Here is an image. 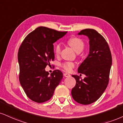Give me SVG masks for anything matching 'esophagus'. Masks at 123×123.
Segmentation results:
<instances>
[{
  "label": "esophagus",
  "instance_id": "obj_1",
  "mask_svg": "<svg viewBox=\"0 0 123 123\" xmlns=\"http://www.w3.org/2000/svg\"><path fill=\"white\" fill-rule=\"evenodd\" d=\"M63 76L65 77H70V74L69 73H63Z\"/></svg>",
  "mask_w": 123,
  "mask_h": 123
}]
</instances>
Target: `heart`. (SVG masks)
<instances>
[{
	"mask_svg": "<svg viewBox=\"0 0 123 123\" xmlns=\"http://www.w3.org/2000/svg\"><path fill=\"white\" fill-rule=\"evenodd\" d=\"M68 44L70 46L76 53L81 52L84 47V43L83 41L78 38H72L68 40ZM61 45L60 43H57L54 47V51L56 55L60 54L61 52ZM75 65L72 62H67L61 65V67L65 71L70 72L72 69L74 67Z\"/></svg>",
	"mask_w": 123,
	"mask_h": 123,
	"instance_id": "1",
	"label": "heart"
}]
</instances>
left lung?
<instances>
[{
  "label": "left lung",
  "mask_w": 123,
  "mask_h": 123,
  "mask_svg": "<svg viewBox=\"0 0 123 123\" xmlns=\"http://www.w3.org/2000/svg\"><path fill=\"white\" fill-rule=\"evenodd\" d=\"M78 35L88 38L89 52L78 68V73L86 76L84 79L72 75L76 84L72 90V96L78 103L88 105L97 101L105 91L112 66V55L105 39L95 30H82Z\"/></svg>",
  "instance_id": "left-lung-1"
}]
</instances>
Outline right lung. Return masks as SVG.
<instances>
[{
	"instance_id": "1",
	"label": "right lung",
	"mask_w": 123,
	"mask_h": 123,
	"mask_svg": "<svg viewBox=\"0 0 123 123\" xmlns=\"http://www.w3.org/2000/svg\"><path fill=\"white\" fill-rule=\"evenodd\" d=\"M66 33L41 26L28 34L19 47V81L32 101L41 103L50 100L62 79L60 70L49 75L45 68L54 60L53 43Z\"/></svg>"
}]
</instances>
